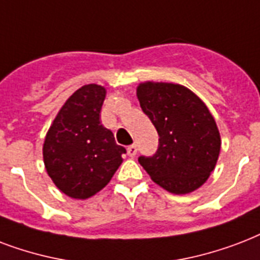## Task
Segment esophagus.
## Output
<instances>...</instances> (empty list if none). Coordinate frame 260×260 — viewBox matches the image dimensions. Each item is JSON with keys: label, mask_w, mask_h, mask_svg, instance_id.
I'll return each mask as SVG.
<instances>
[{"label": "esophagus", "mask_w": 260, "mask_h": 260, "mask_svg": "<svg viewBox=\"0 0 260 260\" xmlns=\"http://www.w3.org/2000/svg\"><path fill=\"white\" fill-rule=\"evenodd\" d=\"M127 154L130 156V157H134L137 154V146L136 145H130L127 148Z\"/></svg>", "instance_id": "esophagus-1"}]
</instances>
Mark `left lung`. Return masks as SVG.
<instances>
[{"label": "left lung", "instance_id": "8db88e82", "mask_svg": "<svg viewBox=\"0 0 260 260\" xmlns=\"http://www.w3.org/2000/svg\"><path fill=\"white\" fill-rule=\"evenodd\" d=\"M137 98L158 133V148L138 161L154 183L172 194H188L206 182L218 160L221 137L206 104L172 82H141Z\"/></svg>", "mask_w": 260, "mask_h": 260}]
</instances>
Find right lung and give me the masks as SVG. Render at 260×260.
<instances>
[{"label": "right lung", "instance_id": "obj_1", "mask_svg": "<svg viewBox=\"0 0 260 260\" xmlns=\"http://www.w3.org/2000/svg\"><path fill=\"white\" fill-rule=\"evenodd\" d=\"M104 99V86H81L62 106L44 138L46 171L70 198L86 199L99 192L123 161L126 149L100 123Z\"/></svg>", "mask_w": 260, "mask_h": 260}]
</instances>
